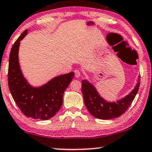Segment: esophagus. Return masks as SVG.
I'll return each mask as SVG.
<instances>
[{"label": "esophagus", "instance_id": "1", "mask_svg": "<svg viewBox=\"0 0 152 152\" xmlns=\"http://www.w3.org/2000/svg\"><path fill=\"white\" fill-rule=\"evenodd\" d=\"M74 73H75V76H76V78H79L80 76H81V72H80L79 70H77V69H76V70H75Z\"/></svg>", "mask_w": 152, "mask_h": 152}]
</instances>
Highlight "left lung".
<instances>
[{
	"mask_svg": "<svg viewBox=\"0 0 152 152\" xmlns=\"http://www.w3.org/2000/svg\"><path fill=\"white\" fill-rule=\"evenodd\" d=\"M140 84V76L137 83L128 95L116 102H109L100 96L92 83L82 80V94L86 107L91 115L100 120H110L122 115L128 109L137 94Z\"/></svg>",
	"mask_w": 152,
	"mask_h": 152,
	"instance_id": "8db88e82",
	"label": "left lung"
}]
</instances>
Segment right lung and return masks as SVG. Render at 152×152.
Listing matches in <instances>:
<instances>
[{
    "mask_svg": "<svg viewBox=\"0 0 152 152\" xmlns=\"http://www.w3.org/2000/svg\"><path fill=\"white\" fill-rule=\"evenodd\" d=\"M25 30L12 45L9 56L8 87L21 112L27 118L46 120L61 108L63 95L74 77V73L60 75L39 87H33L22 73L18 58L20 41L27 35Z\"/></svg>",
    "mask_w": 152,
    "mask_h": 152,
    "instance_id": "right-lung-1",
    "label": "right lung"
}]
</instances>
